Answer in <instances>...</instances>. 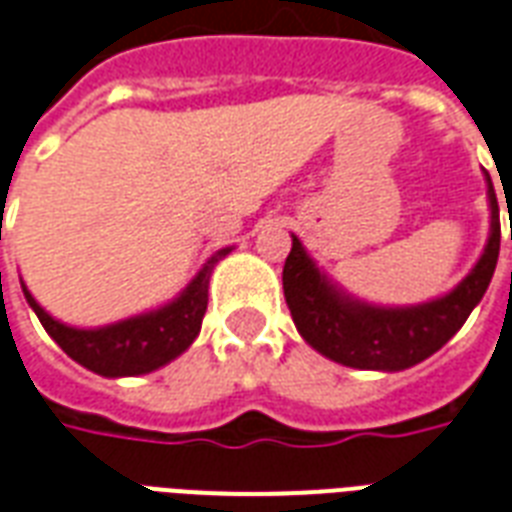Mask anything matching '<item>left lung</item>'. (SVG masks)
I'll use <instances>...</instances> for the list:
<instances>
[{
	"label": "left lung",
	"mask_w": 512,
	"mask_h": 512,
	"mask_svg": "<svg viewBox=\"0 0 512 512\" xmlns=\"http://www.w3.org/2000/svg\"><path fill=\"white\" fill-rule=\"evenodd\" d=\"M488 200L491 236L478 266L453 293L410 309H377L342 295L314 268L301 241L293 236L282 285L298 333L325 358L352 369L401 372L426 361L467 323L469 312L480 304L494 276L499 257V203L491 179Z\"/></svg>",
	"instance_id": "left-lung-1"
}]
</instances>
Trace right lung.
Masks as SVG:
<instances>
[{
    "instance_id": "add662e5",
    "label": "right lung",
    "mask_w": 512,
    "mask_h": 512,
    "mask_svg": "<svg viewBox=\"0 0 512 512\" xmlns=\"http://www.w3.org/2000/svg\"><path fill=\"white\" fill-rule=\"evenodd\" d=\"M227 252L230 249H219L173 304L94 331L62 325L34 301L26 287L24 295L45 331L73 361L102 377H135L160 369L195 342L208 306V279Z\"/></svg>"
}]
</instances>
